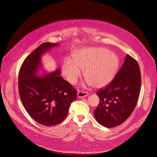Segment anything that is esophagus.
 Listing matches in <instances>:
<instances>
[{"label":"esophagus","instance_id":"obj_1","mask_svg":"<svg viewBox=\"0 0 157 157\" xmlns=\"http://www.w3.org/2000/svg\"><path fill=\"white\" fill-rule=\"evenodd\" d=\"M88 96V93L86 92H83V91H78V98H84V97H86Z\"/></svg>","mask_w":157,"mask_h":157}]
</instances>
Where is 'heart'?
I'll list each match as a JSON object with an SVG mask.
<instances>
[{"instance_id":"heart-1","label":"heart","mask_w":157,"mask_h":157,"mask_svg":"<svg viewBox=\"0 0 157 157\" xmlns=\"http://www.w3.org/2000/svg\"><path fill=\"white\" fill-rule=\"evenodd\" d=\"M119 67L116 55L103 47L82 49L73 54L72 59L63 62V73L69 82L75 83L84 70L83 76L90 85L100 88L110 83Z\"/></svg>"}]
</instances>
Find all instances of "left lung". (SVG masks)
<instances>
[{
    "instance_id": "obj_1",
    "label": "left lung",
    "mask_w": 157,
    "mask_h": 157,
    "mask_svg": "<svg viewBox=\"0 0 157 157\" xmlns=\"http://www.w3.org/2000/svg\"><path fill=\"white\" fill-rule=\"evenodd\" d=\"M140 86L139 65L127 54L114 79L96 93L100 98L94 111L97 122L107 128H114L125 122L136 107Z\"/></svg>"
}]
</instances>
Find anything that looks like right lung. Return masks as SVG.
<instances>
[{"label":"right lung","mask_w":157,"mask_h":157,"mask_svg":"<svg viewBox=\"0 0 157 157\" xmlns=\"http://www.w3.org/2000/svg\"><path fill=\"white\" fill-rule=\"evenodd\" d=\"M57 43H43L26 57L19 74V92L25 110L36 122L45 126L58 124L66 118L77 98V90L60 76L61 70L37 75L41 56Z\"/></svg>","instance_id":"right-lung-1"}]
</instances>
